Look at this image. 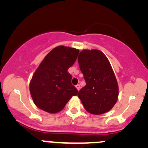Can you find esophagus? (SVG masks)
<instances>
[{"label":"esophagus","instance_id":"obj_1","mask_svg":"<svg viewBox=\"0 0 148 148\" xmlns=\"http://www.w3.org/2000/svg\"><path fill=\"white\" fill-rule=\"evenodd\" d=\"M76 88L78 90H80V85H79V84L76 85Z\"/></svg>","mask_w":148,"mask_h":148}]
</instances>
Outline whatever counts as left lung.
Instances as JSON below:
<instances>
[{
    "instance_id": "1",
    "label": "left lung",
    "mask_w": 148,
    "mask_h": 148,
    "mask_svg": "<svg viewBox=\"0 0 148 148\" xmlns=\"http://www.w3.org/2000/svg\"><path fill=\"white\" fill-rule=\"evenodd\" d=\"M78 60L86 82L78 94L85 109L93 115L111 111L118 101L119 88L108 59L98 49H84Z\"/></svg>"
}]
</instances>
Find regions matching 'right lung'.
Here are the masks:
<instances>
[{
  "mask_svg": "<svg viewBox=\"0 0 148 148\" xmlns=\"http://www.w3.org/2000/svg\"><path fill=\"white\" fill-rule=\"evenodd\" d=\"M79 50L58 46L47 54L38 66L30 82L29 90L35 106L49 113L62 111L78 90L71 83L67 72L74 64Z\"/></svg>",
  "mask_w": 148,
  "mask_h": 148,
  "instance_id": "obj_1",
  "label": "right lung"
}]
</instances>
